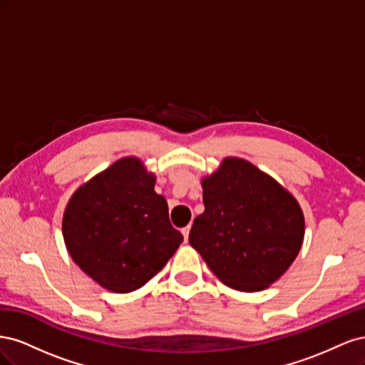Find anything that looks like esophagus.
Masks as SVG:
<instances>
[{
  "mask_svg": "<svg viewBox=\"0 0 365 365\" xmlns=\"http://www.w3.org/2000/svg\"><path fill=\"white\" fill-rule=\"evenodd\" d=\"M190 225H187V227H184L182 230H181V233H182V236H184V239L187 240V239H189V233H190Z\"/></svg>",
  "mask_w": 365,
  "mask_h": 365,
  "instance_id": "obj_1",
  "label": "esophagus"
}]
</instances>
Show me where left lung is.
Instances as JSON below:
<instances>
[{
  "label": "left lung",
  "instance_id": "1",
  "mask_svg": "<svg viewBox=\"0 0 365 365\" xmlns=\"http://www.w3.org/2000/svg\"><path fill=\"white\" fill-rule=\"evenodd\" d=\"M201 184L205 210L193 220L190 245L228 288H269L303 245L304 215L295 196L239 157H225Z\"/></svg>",
  "mask_w": 365,
  "mask_h": 365
}]
</instances>
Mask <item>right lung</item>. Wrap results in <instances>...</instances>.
Segmentation results:
<instances>
[{
  "instance_id": "add662e5",
  "label": "right lung",
  "mask_w": 365,
  "mask_h": 365,
  "mask_svg": "<svg viewBox=\"0 0 365 365\" xmlns=\"http://www.w3.org/2000/svg\"><path fill=\"white\" fill-rule=\"evenodd\" d=\"M155 173L123 157L77 189L65 207L62 235L71 259L102 288L126 294L145 286L180 248Z\"/></svg>"
}]
</instances>
